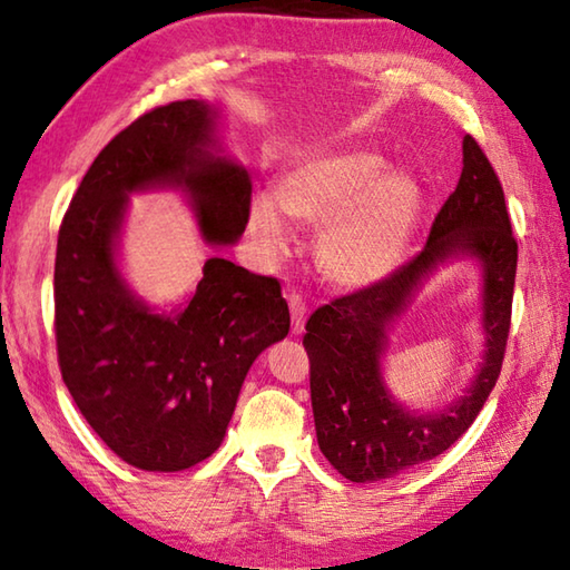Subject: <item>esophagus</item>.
I'll return each instance as SVG.
<instances>
[{"instance_id":"esophagus-1","label":"esophagus","mask_w":570,"mask_h":570,"mask_svg":"<svg viewBox=\"0 0 570 570\" xmlns=\"http://www.w3.org/2000/svg\"><path fill=\"white\" fill-rule=\"evenodd\" d=\"M287 305H291V317H293V333L301 335L305 331V317H307V305L303 295L291 293L287 295Z\"/></svg>"}]
</instances>
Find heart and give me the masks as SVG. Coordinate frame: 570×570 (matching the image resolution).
<instances>
[{"instance_id":"obj_1","label":"heart","mask_w":570,"mask_h":570,"mask_svg":"<svg viewBox=\"0 0 570 570\" xmlns=\"http://www.w3.org/2000/svg\"><path fill=\"white\" fill-rule=\"evenodd\" d=\"M275 197L287 217L323 225L317 263L337 287L381 283L401 265L421 217V187L367 149H331L303 159L277 179ZM273 199L255 197L249 229L269 253L291 245V227Z\"/></svg>"}]
</instances>
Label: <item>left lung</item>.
<instances>
[{
	"label": "left lung",
	"instance_id": "obj_1",
	"mask_svg": "<svg viewBox=\"0 0 570 570\" xmlns=\"http://www.w3.org/2000/svg\"><path fill=\"white\" fill-rule=\"evenodd\" d=\"M451 254L484 265L487 357L482 373L455 406L441 414H407L386 395L380 355L386 327L404 309L420 279ZM518 243L505 195L481 145L463 135V173L411 263L363 291L317 307L305 325L311 401L317 443L337 473L371 483L445 453L481 413L501 375L511 331Z\"/></svg>",
	"mask_w": 570,
	"mask_h": 570
}]
</instances>
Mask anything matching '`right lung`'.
<instances>
[{
	"instance_id": "right-lung-1",
	"label": "right lung",
	"mask_w": 570,
	"mask_h": 570,
	"mask_svg": "<svg viewBox=\"0 0 570 570\" xmlns=\"http://www.w3.org/2000/svg\"><path fill=\"white\" fill-rule=\"evenodd\" d=\"M213 109L199 99L137 117L95 157L57 237V361L79 413L109 451L142 471L175 473L223 443L255 357L291 331L277 277L209 257L185 307L157 315L115 265L127 195L179 187L199 233L227 245L245 233L253 185L213 155Z\"/></svg>"
}]
</instances>
